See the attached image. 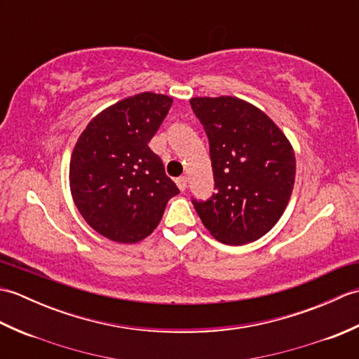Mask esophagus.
<instances>
[{
	"label": "esophagus",
	"mask_w": 359,
	"mask_h": 359,
	"mask_svg": "<svg viewBox=\"0 0 359 359\" xmlns=\"http://www.w3.org/2000/svg\"><path fill=\"white\" fill-rule=\"evenodd\" d=\"M175 184H177V187H179V189H180V191H185V189H187V184H188V180H187V177H185V175H182V177H179L177 180H175Z\"/></svg>",
	"instance_id": "1"
}]
</instances>
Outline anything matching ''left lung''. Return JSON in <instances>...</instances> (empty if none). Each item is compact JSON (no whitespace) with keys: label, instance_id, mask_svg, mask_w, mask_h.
<instances>
[{"label":"left lung","instance_id":"8db88e82","mask_svg":"<svg viewBox=\"0 0 359 359\" xmlns=\"http://www.w3.org/2000/svg\"><path fill=\"white\" fill-rule=\"evenodd\" d=\"M210 142L216 194L193 205L205 228L226 245L262 238L293 191L296 158L276 123L238 97L189 100Z\"/></svg>","mask_w":359,"mask_h":359}]
</instances>
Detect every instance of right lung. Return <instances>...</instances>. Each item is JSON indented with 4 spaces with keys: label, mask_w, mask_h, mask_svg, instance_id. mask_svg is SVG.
Returning <instances> with one entry per match:
<instances>
[{
    "label": "right lung",
    "mask_w": 359,
    "mask_h": 359,
    "mask_svg": "<svg viewBox=\"0 0 359 359\" xmlns=\"http://www.w3.org/2000/svg\"><path fill=\"white\" fill-rule=\"evenodd\" d=\"M172 104L163 94L123 98L89 121L71 156L72 199L104 238L135 243L156 230L179 188L148 143Z\"/></svg>",
    "instance_id": "obj_1"
}]
</instances>
